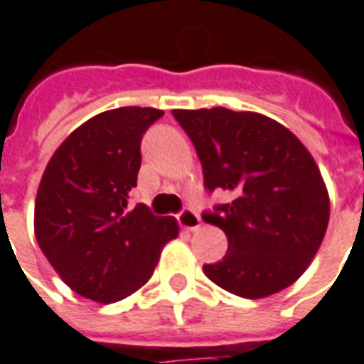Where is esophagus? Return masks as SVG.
I'll list each match as a JSON object with an SVG mask.
<instances>
[{
  "label": "esophagus",
  "instance_id": "obj_1",
  "mask_svg": "<svg viewBox=\"0 0 364 364\" xmlns=\"http://www.w3.org/2000/svg\"><path fill=\"white\" fill-rule=\"evenodd\" d=\"M177 220H179V225L183 228H187L191 232H195V230H199L200 228V217L193 210V208H183L181 213L177 215Z\"/></svg>",
  "mask_w": 364,
  "mask_h": 364
}]
</instances>
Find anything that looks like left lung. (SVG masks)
<instances>
[{
    "label": "left lung",
    "instance_id": "8db88e82",
    "mask_svg": "<svg viewBox=\"0 0 364 364\" xmlns=\"http://www.w3.org/2000/svg\"><path fill=\"white\" fill-rule=\"evenodd\" d=\"M197 149L205 189L232 200L203 220L228 238V252L205 264L210 282L246 299L291 286L314 260L329 223V195L306 146L272 118L228 108L173 110Z\"/></svg>",
    "mask_w": 364,
    "mask_h": 364
}]
</instances>
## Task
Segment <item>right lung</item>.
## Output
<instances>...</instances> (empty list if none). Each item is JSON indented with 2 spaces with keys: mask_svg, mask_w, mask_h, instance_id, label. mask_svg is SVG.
Listing matches in <instances>:
<instances>
[{
  "mask_svg": "<svg viewBox=\"0 0 364 364\" xmlns=\"http://www.w3.org/2000/svg\"><path fill=\"white\" fill-rule=\"evenodd\" d=\"M164 110L126 106L94 116L53 154L35 199V236L78 296L114 304L138 291L161 248L179 235L173 217L128 207L141 165L139 144Z\"/></svg>",
  "mask_w": 364,
  "mask_h": 364,
  "instance_id": "obj_1",
  "label": "right lung"
}]
</instances>
